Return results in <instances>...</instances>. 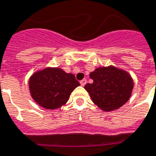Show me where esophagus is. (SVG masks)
Segmentation results:
<instances>
[{
  "label": "esophagus",
  "mask_w": 156,
  "mask_h": 156,
  "mask_svg": "<svg viewBox=\"0 0 156 156\" xmlns=\"http://www.w3.org/2000/svg\"><path fill=\"white\" fill-rule=\"evenodd\" d=\"M80 83H81V85H82V87H84L85 85H86V83H87V79H82V81H80Z\"/></svg>",
  "instance_id": "34e87169"
}]
</instances>
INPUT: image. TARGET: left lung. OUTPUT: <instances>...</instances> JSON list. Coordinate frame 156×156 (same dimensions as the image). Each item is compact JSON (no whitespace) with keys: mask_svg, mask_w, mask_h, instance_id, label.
Instances as JSON below:
<instances>
[{"mask_svg":"<svg viewBox=\"0 0 156 156\" xmlns=\"http://www.w3.org/2000/svg\"><path fill=\"white\" fill-rule=\"evenodd\" d=\"M93 83L84 87L95 105L112 111L124 105L132 93L134 82L128 72L114 66L98 67L90 74Z\"/></svg>","mask_w":156,"mask_h":156,"instance_id":"8db88e82","label":"left lung"}]
</instances>
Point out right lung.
Wrapping results in <instances>:
<instances>
[{
    "label": "right lung",
    "instance_id": "1",
    "mask_svg": "<svg viewBox=\"0 0 156 156\" xmlns=\"http://www.w3.org/2000/svg\"><path fill=\"white\" fill-rule=\"evenodd\" d=\"M78 86L80 83L74 74L58 67H46L36 71L29 80L33 99L47 110H55L65 105Z\"/></svg>",
    "mask_w": 156,
    "mask_h": 156
}]
</instances>
